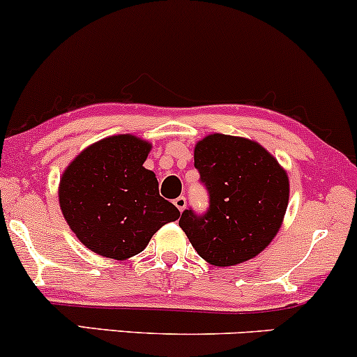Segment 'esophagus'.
I'll return each mask as SVG.
<instances>
[{
	"label": "esophagus",
	"mask_w": 357,
	"mask_h": 357,
	"mask_svg": "<svg viewBox=\"0 0 357 357\" xmlns=\"http://www.w3.org/2000/svg\"><path fill=\"white\" fill-rule=\"evenodd\" d=\"M173 203H174V206L178 208L179 211H183L184 208H186V198H184V196H178V198H176Z\"/></svg>",
	"instance_id": "esophagus-1"
}]
</instances>
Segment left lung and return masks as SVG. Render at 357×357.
<instances>
[{
    "label": "left lung",
    "instance_id": "left-lung-1",
    "mask_svg": "<svg viewBox=\"0 0 357 357\" xmlns=\"http://www.w3.org/2000/svg\"><path fill=\"white\" fill-rule=\"evenodd\" d=\"M195 167L206 188L208 208L181 213L179 227L192 248L216 267L258 255L284 220L285 171L260 144L225 134H211L196 144Z\"/></svg>",
    "mask_w": 357,
    "mask_h": 357
}]
</instances>
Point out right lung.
<instances>
[{
  "label": "right lung",
  "instance_id": "right-lung-1",
  "mask_svg": "<svg viewBox=\"0 0 357 357\" xmlns=\"http://www.w3.org/2000/svg\"><path fill=\"white\" fill-rule=\"evenodd\" d=\"M149 142L114 136L87 147L60 181V208L85 247L102 257L129 258L151 236L179 218L173 203L159 196V184L144 161Z\"/></svg>",
  "mask_w": 357,
  "mask_h": 357
}]
</instances>
